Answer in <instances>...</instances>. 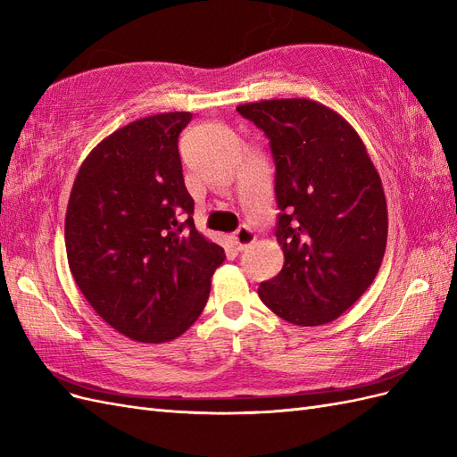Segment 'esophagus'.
Masks as SVG:
<instances>
[{
  "label": "esophagus",
  "instance_id": "obj_1",
  "mask_svg": "<svg viewBox=\"0 0 457 457\" xmlns=\"http://www.w3.org/2000/svg\"><path fill=\"white\" fill-rule=\"evenodd\" d=\"M232 242H234V245H237L238 252H244V250H247V247H250L255 242V234H253V230L250 227L242 225V227H238L237 232L232 234Z\"/></svg>",
  "mask_w": 457,
  "mask_h": 457
}]
</instances>
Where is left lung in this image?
<instances>
[{"mask_svg":"<svg viewBox=\"0 0 457 457\" xmlns=\"http://www.w3.org/2000/svg\"><path fill=\"white\" fill-rule=\"evenodd\" d=\"M274 160L276 240L284 267L259 297L284 320H336L376 278L386 245L381 179L361 137L334 110L307 99L242 104Z\"/></svg>","mask_w":457,"mask_h":457,"instance_id":"obj_1","label":"left lung"}]
</instances>
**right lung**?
Wrapping results in <instances>:
<instances>
[{
	"label": "right lung",
	"instance_id": "obj_1",
	"mask_svg": "<svg viewBox=\"0 0 457 457\" xmlns=\"http://www.w3.org/2000/svg\"><path fill=\"white\" fill-rule=\"evenodd\" d=\"M190 112L114 131L81 163L68 200V265L89 305L143 343L179 337L210 297L225 250L195 227L179 135Z\"/></svg>",
	"mask_w": 457,
	"mask_h": 457
}]
</instances>
